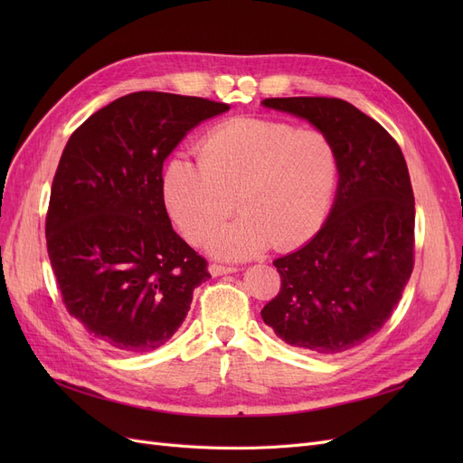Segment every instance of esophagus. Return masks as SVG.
Wrapping results in <instances>:
<instances>
[{"label": "esophagus", "instance_id": "1", "mask_svg": "<svg viewBox=\"0 0 463 463\" xmlns=\"http://www.w3.org/2000/svg\"><path fill=\"white\" fill-rule=\"evenodd\" d=\"M208 270H210V274H213V276H222V274H232V272H235L237 269H235V266L213 262V264L208 266Z\"/></svg>", "mask_w": 463, "mask_h": 463}]
</instances>
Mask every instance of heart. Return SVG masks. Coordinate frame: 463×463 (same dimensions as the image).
I'll use <instances>...</instances> for the list:
<instances>
[{
    "mask_svg": "<svg viewBox=\"0 0 463 463\" xmlns=\"http://www.w3.org/2000/svg\"><path fill=\"white\" fill-rule=\"evenodd\" d=\"M197 158L175 156L164 172L165 206L191 243H204L235 203L241 218L210 240L220 257H250L270 243L296 249L325 226L340 179L338 150L325 131L235 118L201 138Z\"/></svg>",
    "mask_w": 463,
    "mask_h": 463,
    "instance_id": "obj_1",
    "label": "heart"
}]
</instances>
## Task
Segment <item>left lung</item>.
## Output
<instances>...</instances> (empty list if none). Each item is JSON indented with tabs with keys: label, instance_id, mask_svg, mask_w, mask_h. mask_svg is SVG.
<instances>
[{
	"label": "left lung",
	"instance_id": "1",
	"mask_svg": "<svg viewBox=\"0 0 463 463\" xmlns=\"http://www.w3.org/2000/svg\"><path fill=\"white\" fill-rule=\"evenodd\" d=\"M311 121L335 145L340 181L313 240L274 260L282 279L262 320L278 338L320 355L352 349L384 326L413 270L415 199L400 145L340 98H266Z\"/></svg>",
	"mask_w": 463,
	"mask_h": 463
}]
</instances>
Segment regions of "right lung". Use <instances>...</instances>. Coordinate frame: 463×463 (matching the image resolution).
Listing matches in <instances>:
<instances>
[{"label": "right lung", "instance_id": "1", "mask_svg": "<svg viewBox=\"0 0 463 463\" xmlns=\"http://www.w3.org/2000/svg\"><path fill=\"white\" fill-rule=\"evenodd\" d=\"M230 104L133 92L69 137L53 175L46 243L65 309L125 354L160 347L191 309L208 262L174 232L162 167L177 143Z\"/></svg>", "mask_w": 463, "mask_h": 463}]
</instances>
